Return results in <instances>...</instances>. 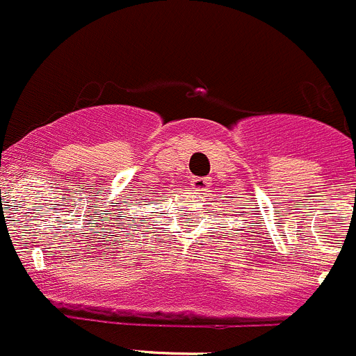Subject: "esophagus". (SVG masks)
Masks as SVG:
<instances>
[{
  "label": "esophagus",
  "instance_id": "1",
  "mask_svg": "<svg viewBox=\"0 0 356 356\" xmlns=\"http://www.w3.org/2000/svg\"><path fill=\"white\" fill-rule=\"evenodd\" d=\"M191 185L194 191L207 192L208 187H210V180H208V178H192Z\"/></svg>",
  "mask_w": 356,
  "mask_h": 356
}]
</instances>
